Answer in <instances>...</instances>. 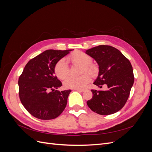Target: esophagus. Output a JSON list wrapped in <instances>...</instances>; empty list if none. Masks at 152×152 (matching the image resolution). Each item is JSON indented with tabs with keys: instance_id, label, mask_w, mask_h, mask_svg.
Wrapping results in <instances>:
<instances>
[{
	"instance_id": "esophagus-1",
	"label": "esophagus",
	"mask_w": 152,
	"mask_h": 152,
	"mask_svg": "<svg viewBox=\"0 0 152 152\" xmlns=\"http://www.w3.org/2000/svg\"><path fill=\"white\" fill-rule=\"evenodd\" d=\"M75 91H79V92H82V93H83V92H84L86 90L84 89H75Z\"/></svg>"
}]
</instances>
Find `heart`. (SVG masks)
<instances>
[{
	"instance_id": "heart-1",
	"label": "heart",
	"mask_w": 152,
	"mask_h": 152,
	"mask_svg": "<svg viewBox=\"0 0 152 152\" xmlns=\"http://www.w3.org/2000/svg\"><path fill=\"white\" fill-rule=\"evenodd\" d=\"M68 61L71 62L73 65H82V72H88L91 75H94L96 68L91 64L92 58L89 55L81 51H75L66 58ZM54 72L57 77L60 79H64L69 73V68L65 59L59 60L55 65ZM90 81V77L88 74H83L79 77L70 76L64 81V86L68 89H80L83 88Z\"/></svg>"
}]
</instances>
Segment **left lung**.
Masks as SVG:
<instances>
[{"instance_id": "obj_1", "label": "left lung", "mask_w": 152, "mask_h": 152, "mask_svg": "<svg viewBox=\"0 0 152 152\" xmlns=\"http://www.w3.org/2000/svg\"><path fill=\"white\" fill-rule=\"evenodd\" d=\"M86 53L94 58L99 65V74L94 84L107 91L92 89L93 98L87 102L91 110L103 115L121 110L129 96L134 77L129 60L110 45H101L87 50Z\"/></svg>"}]
</instances>
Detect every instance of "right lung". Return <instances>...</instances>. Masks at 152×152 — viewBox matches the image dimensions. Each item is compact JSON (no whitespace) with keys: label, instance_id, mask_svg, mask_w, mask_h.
Segmentation results:
<instances>
[{"label":"right lung","instance_id":"obj_1","mask_svg":"<svg viewBox=\"0 0 152 152\" xmlns=\"http://www.w3.org/2000/svg\"><path fill=\"white\" fill-rule=\"evenodd\" d=\"M72 50H46L27 63L18 80L19 96L31 115L50 120L65 110L71 90H56L62 84L54 75V67Z\"/></svg>","mask_w":152,"mask_h":152}]
</instances>
